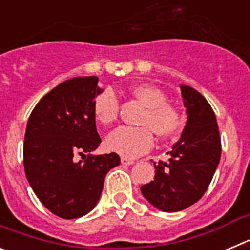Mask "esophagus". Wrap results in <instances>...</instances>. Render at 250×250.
<instances>
[{
  "instance_id": "esophagus-1",
  "label": "esophagus",
  "mask_w": 250,
  "mask_h": 250,
  "mask_svg": "<svg viewBox=\"0 0 250 250\" xmlns=\"http://www.w3.org/2000/svg\"><path fill=\"white\" fill-rule=\"evenodd\" d=\"M121 164L123 165H131L134 164V160L132 159H127V158H121Z\"/></svg>"
}]
</instances>
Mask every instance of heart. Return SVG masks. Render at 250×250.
<instances>
[{
    "mask_svg": "<svg viewBox=\"0 0 250 250\" xmlns=\"http://www.w3.org/2000/svg\"><path fill=\"white\" fill-rule=\"evenodd\" d=\"M130 94L145 106L140 119V127L121 126L107 136V150L124 158H136L149 151L154 145L152 132L159 139L171 138L180 127V115L171 104L167 103V95L151 83L132 86ZM118 95L112 89L101 90L92 103V112L100 125L109 126L119 115Z\"/></svg>",
    "mask_w": 250,
    "mask_h": 250,
    "instance_id": "b5f03b06",
    "label": "heart"
}]
</instances>
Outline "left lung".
<instances>
[{
  "mask_svg": "<svg viewBox=\"0 0 250 250\" xmlns=\"http://www.w3.org/2000/svg\"><path fill=\"white\" fill-rule=\"evenodd\" d=\"M188 120L169 161L155 165L154 180L141 187L145 199L163 211H179L204 195L219 164L222 141L215 114L207 99L190 86H180Z\"/></svg>",
  "mask_w": 250,
  "mask_h": 250,
  "instance_id": "obj_1",
  "label": "left lung"
}]
</instances>
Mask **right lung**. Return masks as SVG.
I'll return each instance as SVG.
<instances>
[{"label":"right lung","mask_w":250,"mask_h":250,"mask_svg":"<svg viewBox=\"0 0 250 250\" xmlns=\"http://www.w3.org/2000/svg\"><path fill=\"white\" fill-rule=\"evenodd\" d=\"M96 76L66 80L37 103L27 121L23 167L32 190L51 213L63 219L85 215L98 203L116 152L85 155L100 145L92 103L101 91ZM81 155L79 163L74 156Z\"/></svg>","instance_id":"1"}]
</instances>
